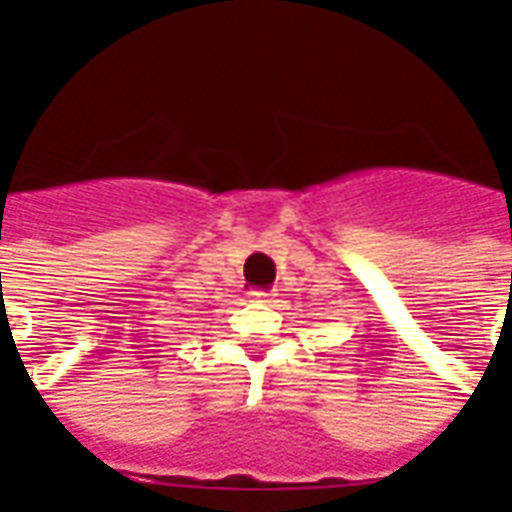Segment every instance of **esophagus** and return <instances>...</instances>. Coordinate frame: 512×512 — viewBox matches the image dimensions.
Listing matches in <instances>:
<instances>
[{
  "mask_svg": "<svg viewBox=\"0 0 512 512\" xmlns=\"http://www.w3.org/2000/svg\"><path fill=\"white\" fill-rule=\"evenodd\" d=\"M249 297H252V300H255V303H271V292H260V289H252V292H249Z\"/></svg>",
  "mask_w": 512,
  "mask_h": 512,
  "instance_id": "1",
  "label": "esophagus"
}]
</instances>
